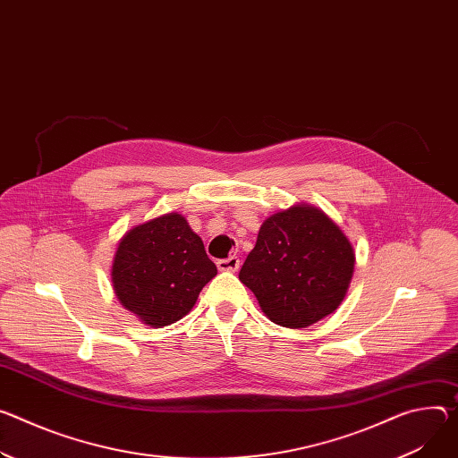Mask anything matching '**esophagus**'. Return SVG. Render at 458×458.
Masks as SVG:
<instances>
[{
	"label": "esophagus",
	"mask_w": 458,
	"mask_h": 458,
	"mask_svg": "<svg viewBox=\"0 0 458 458\" xmlns=\"http://www.w3.org/2000/svg\"><path fill=\"white\" fill-rule=\"evenodd\" d=\"M217 268L223 272H237L239 270V258L237 256H230L226 259H219L217 261Z\"/></svg>",
	"instance_id": "34e87169"
}]
</instances>
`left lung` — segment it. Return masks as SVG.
<instances>
[{
  "label": "left lung",
  "mask_w": 458,
  "mask_h": 458,
  "mask_svg": "<svg viewBox=\"0 0 458 458\" xmlns=\"http://www.w3.org/2000/svg\"><path fill=\"white\" fill-rule=\"evenodd\" d=\"M354 272V250L318 208L298 204L270 216L239 279L270 321L305 328L335 312Z\"/></svg>",
  "instance_id": "8db88e82"
}]
</instances>
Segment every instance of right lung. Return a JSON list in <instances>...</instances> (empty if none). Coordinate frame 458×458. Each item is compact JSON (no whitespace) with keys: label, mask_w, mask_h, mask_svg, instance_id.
<instances>
[{"label":"right lung","mask_w":458,"mask_h":458,"mask_svg":"<svg viewBox=\"0 0 458 458\" xmlns=\"http://www.w3.org/2000/svg\"><path fill=\"white\" fill-rule=\"evenodd\" d=\"M217 276L204 244L179 214L135 226L118 242L111 279L120 303L149 327L179 321Z\"/></svg>","instance_id":"1"}]
</instances>
